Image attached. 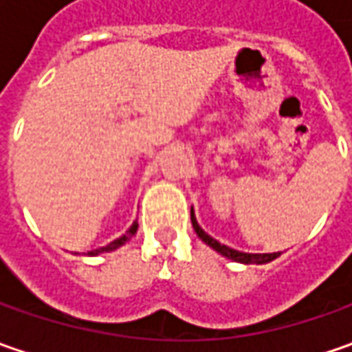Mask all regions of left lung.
<instances>
[{
	"instance_id": "obj_1",
	"label": "left lung",
	"mask_w": 352,
	"mask_h": 352,
	"mask_svg": "<svg viewBox=\"0 0 352 352\" xmlns=\"http://www.w3.org/2000/svg\"><path fill=\"white\" fill-rule=\"evenodd\" d=\"M192 225H194V231L197 233V236L206 243V245H210L211 249L217 250L219 254H223L227 258H231V261H235V263H243V264H266L270 263V261H274L280 256V252H264V254H252V252H241V250L231 249V247H227V245H221L219 241H215L213 236H210L196 221V215H194V210H192Z\"/></svg>"
}]
</instances>
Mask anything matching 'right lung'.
<instances>
[{"instance_id": "right-lung-1", "label": "right lung", "mask_w": 352, "mask_h": 352, "mask_svg": "<svg viewBox=\"0 0 352 352\" xmlns=\"http://www.w3.org/2000/svg\"><path fill=\"white\" fill-rule=\"evenodd\" d=\"M137 229H139V223L135 221V223H133V225H131V227H129V231H127V233H125V235H121V236H119V239H116V241H111L109 245H105V247H102V249L89 250L88 254H91V256H96V254H102V252H109V250L119 249L121 245H125V243H127L129 239H131V236H133V235H135V233H137Z\"/></svg>"}]
</instances>
